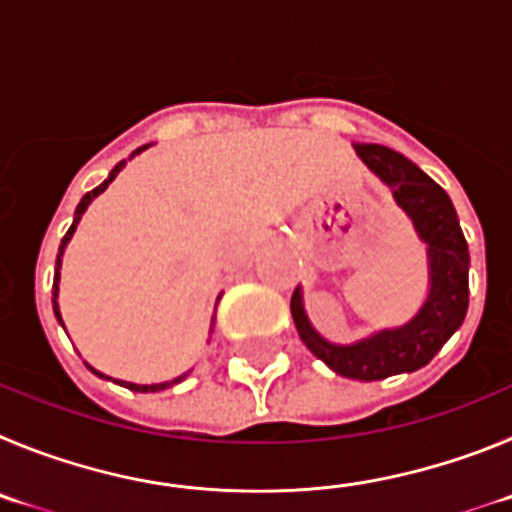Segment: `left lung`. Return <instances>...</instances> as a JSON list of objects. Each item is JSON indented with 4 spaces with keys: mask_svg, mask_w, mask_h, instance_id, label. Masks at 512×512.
<instances>
[{
    "mask_svg": "<svg viewBox=\"0 0 512 512\" xmlns=\"http://www.w3.org/2000/svg\"><path fill=\"white\" fill-rule=\"evenodd\" d=\"M354 153L390 188L393 201L426 245L428 296L403 326L372 331L352 344H334L313 329L303 308L301 285L293 290L290 313L303 344L329 370L349 380L372 382L426 367L464 324L469 306V250L454 204L434 178L390 147L354 145Z\"/></svg>",
    "mask_w": 512,
    "mask_h": 512,
    "instance_id": "left-lung-1",
    "label": "left lung"
}]
</instances>
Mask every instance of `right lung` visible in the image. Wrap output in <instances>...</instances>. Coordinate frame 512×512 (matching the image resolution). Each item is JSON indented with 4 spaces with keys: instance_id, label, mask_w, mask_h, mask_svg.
<instances>
[{
    "instance_id": "obj_1",
    "label": "right lung",
    "mask_w": 512,
    "mask_h": 512,
    "mask_svg": "<svg viewBox=\"0 0 512 512\" xmlns=\"http://www.w3.org/2000/svg\"><path fill=\"white\" fill-rule=\"evenodd\" d=\"M147 147L150 145H142V147H137L135 153L130 155V160L135 158V155H140L142 150H147ZM124 165H127V160H119L117 165H114L112 168V173H109L107 176V181L101 183V186H96L94 191H89L84 196V199H81V204L76 206V214H73V224H71V229H68L66 232V237L61 239V247H58V257H55V275H53V311H55V319H58V324L63 326V319H61V308H58V283H61V267H63V255H66V247H68V242H71V237H73V232H76V227H78V222H81V216L86 214V209H89V204L91 201L96 199V196H99V193H104L109 188V183L114 181V178L119 176V170L124 168ZM222 298V296H219ZM219 298H216V303H219ZM63 329H66V326H63ZM211 331H214V319H211ZM209 331V334H211ZM89 367L91 372H94V375H99L101 380H112V377H107L104 375V372H99V370H94V367L91 365H86ZM191 375V370L188 372H183V375H178V377H173V380H165V382H155V385H137V382H124V380H114V382H119V385H124V388H130V390H135V393H158V390H165V388H173V385H178V382H183L186 380V377Z\"/></svg>"
}]
</instances>
